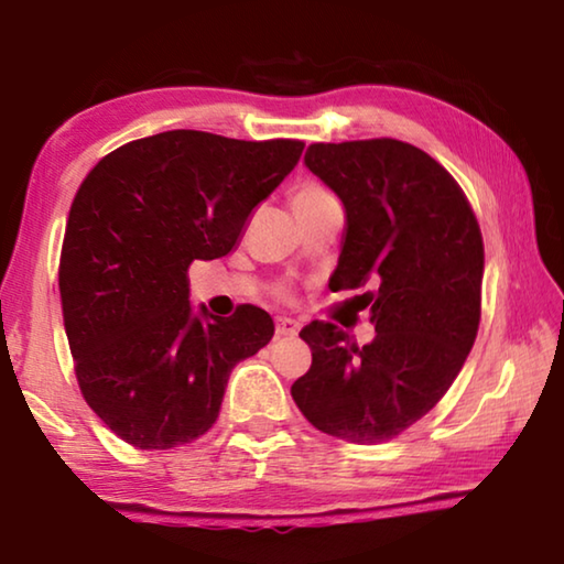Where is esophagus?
Masks as SVG:
<instances>
[{
	"mask_svg": "<svg viewBox=\"0 0 564 564\" xmlns=\"http://www.w3.org/2000/svg\"><path fill=\"white\" fill-rule=\"evenodd\" d=\"M299 330H301L299 321H293V318L275 321V336L279 338H293V336H299Z\"/></svg>",
	"mask_w": 564,
	"mask_h": 564,
	"instance_id": "34e87169",
	"label": "esophagus"
}]
</instances>
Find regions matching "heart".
I'll list each match as a JSON object with an SVG mask.
<instances>
[{
	"mask_svg": "<svg viewBox=\"0 0 564 564\" xmlns=\"http://www.w3.org/2000/svg\"><path fill=\"white\" fill-rule=\"evenodd\" d=\"M326 202H330V196L316 184H303V186L295 188L293 196H291V204H293L295 214L305 212V208L318 206V204H326Z\"/></svg>",
	"mask_w": 564,
	"mask_h": 564,
	"instance_id": "1",
	"label": "heart"
}]
</instances>
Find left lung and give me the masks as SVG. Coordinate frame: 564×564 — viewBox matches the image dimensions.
I'll return each mask as SVG.
<instances>
[{
	"mask_svg": "<svg viewBox=\"0 0 564 564\" xmlns=\"http://www.w3.org/2000/svg\"><path fill=\"white\" fill-rule=\"evenodd\" d=\"M303 164L346 208L330 291L373 289L358 299L376 338L358 348L333 323H308L313 362L291 395L321 433L386 443L435 408L473 348L480 226L455 178L403 141L313 144Z\"/></svg>",
	"mask_w": 564,
	"mask_h": 564,
	"instance_id": "1",
	"label": "left lung"
}]
</instances>
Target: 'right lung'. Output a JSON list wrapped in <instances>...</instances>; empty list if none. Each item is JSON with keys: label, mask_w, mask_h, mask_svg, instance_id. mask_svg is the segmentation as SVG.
Segmentation results:
<instances>
[{"label": "right lung", "mask_w": 564, "mask_h": 564, "mask_svg": "<svg viewBox=\"0 0 564 564\" xmlns=\"http://www.w3.org/2000/svg\"><path fill=\"white\" fill-rule=\"evenodd\" d=\"M303 141L164 131L94 166L66 221L59 293L82 395L111 433L169 451L216 423L238 362L273 338L256 305L218 318L188 301L194 261L221 259Z\"/></svg>", "instance_id": "1"}]
</instances>
